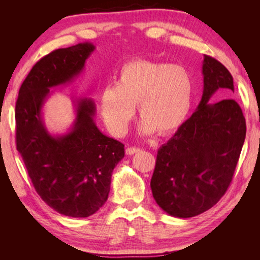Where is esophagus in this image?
Instances as JSON below:
<instances>
[{"label": "esophagus", "mask_w": 260, "mask_h": 260, "mask_svg": "<svg viewBox=\"0 0 260 260\" xmlns=\"http://www.w3.org/2000/svg\"><path fill=\"white\" fill-rule=\"evenodd\" d=\"M140 151H141V148H139V147H127L126 154L127 155H133V154L140 152Z\"/></svg>", "instance_id": "esophagus-1"}]
</instances>
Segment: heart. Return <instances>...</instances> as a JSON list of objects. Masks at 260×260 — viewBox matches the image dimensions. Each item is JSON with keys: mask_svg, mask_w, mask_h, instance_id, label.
Wrapping results in <instances>:
<instances>
[{"mask_svg": "<svg viewBox=\"0 0 260 260\" xmlns=\"http://www.w3.org/2000/svg\"><path fill=\"white\" fill-rule=\"evenodd\" d=\"M192 95V77L183 66L140 59L121 67L116 86L104 88L99 110L110 133L119 136L139 105L143 133L169 135L184 123Z\"/></svg>", "mask_w": 260, "mask_h": 260, "instance_id": "1", "label": "heart"}]
</instances>
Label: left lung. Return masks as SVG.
Instances as JSON below:
<instances>
[{"label":"left lung","instance_id":"1","mask_svg":"<svg viewBox=\"0 0 260 260\" xmlns=\"http://www.w3.org/2000/svg\"><path fill=\"white\" fill-rule=\"evenodd\" d=\"M203 93L198 109L158 148L151 180L153 198L165 212L191 218L212 208L233 181L246 137V120L233 98L208 104L215 92L231 96L229 70L204 54Z\"/></svg>","mask_w":260,"mask_h":260}]
</instances>
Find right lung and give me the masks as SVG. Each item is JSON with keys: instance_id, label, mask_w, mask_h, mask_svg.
Returning <instances> with one entry per match:
<instances>
[{"instance_id": "obj_1", "label": "right lung", "mask_w": 260, "mask_h": 260, "mask_svg": "<svg viewBox=\"0 0 260 260\" xmlns=\"http://www.w3.org/2000/svg\"><path fill=\"white\" fill-rule=\"evenodd\" d=\"M93 50L85 42L41 58L22 82L15 104L16 150L33 186L49 207L73 218L89 217L107 201L113 170L125 155L124 144L97 128L91 99H80L73 127L60 136L47 131L41 108L50 88L78 76Z\"/></svg>"}]
</instances>
